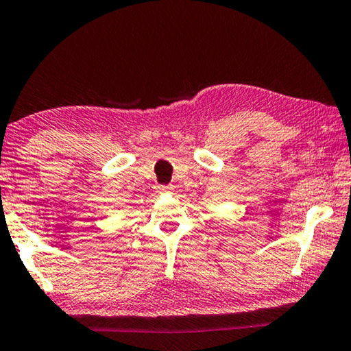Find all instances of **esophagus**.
Listing matches in <instances>:
<instances>
[{
  "instance_id": "34e87169",
  "label": "esophagus",
  "mask_w": 351,
  "mask_h": 351,
  "mask_svg": "<svg viewBox=\"0 0 351 351\" xmlns=\"http://www.w3.org/2000/svg\"><path fill=\"white\" fill-rule=\"evenodd\" d=\"M170 186H158L156 187V191H158V193H165V192H169L170 191Z\"/></svg>"
}]
</instances>
